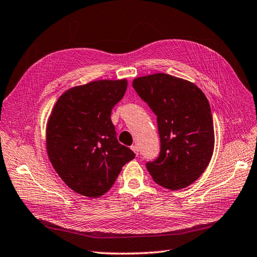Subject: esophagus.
Here are the masks:
<instances>
[{
  "label": "esophagus",
  "instance_id": "34e87169",
  "mask_svg": "<svg viewBox=\"0 0 257 257\" xmlns=\"http://www.w3.org/2000/svg\"><path fill=\"white\" fill-rule=\"evenodd\" d=\"M131 149H132V151L134 152L136 155H139V146L138 145H132V146H131Z\"/></svg>",
  "mask_w": 257,
  "mask_h": 257
}]
</instances>
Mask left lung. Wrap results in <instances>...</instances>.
I'll return each instance as SVG.
<instances>
[{
	"instance_id": "1",
	"label": "left lung",
	"mask_w": 257,
	"mask_h": 257,
	"mask_svg": "<svg viewBox=\"0 0 257 257\" xmlns=\"http://www.w3.org/2000/svg\"><path fill=\"white\" fill-rule=\"evenodd\" d=\"M133 87L158 116L161 152L146 163L152 179L172 191L191 185L206 170L215 143L206 96L194 83L165 73L136 77Z\"/></svg>"
}]
</instances>
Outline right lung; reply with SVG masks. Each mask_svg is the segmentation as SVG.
I'll return each mask as SVG.
<instances>
[{
  "label": "right lung",
  "instance_id": "add662e5",
  "mask_svg": "<svg viewBox=\"0 0 257 257\" xmlns=\"http://www.w3.org/2000/svg\"><path fill=\"white\" fill-rule=\"evenodd\" d=\"M127 81L98 80L71 87L57 99L46 124L49 160L65 184L87 197L105 194L135 154L118 143L112 108Z\"/></svg>",
  "mask_w": 257,
  "mask_h": 257
}]
</instances>
